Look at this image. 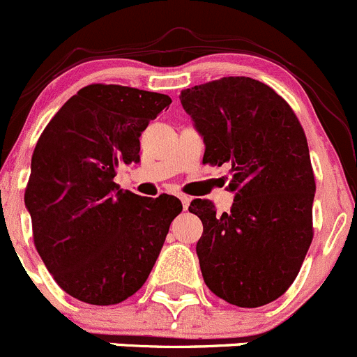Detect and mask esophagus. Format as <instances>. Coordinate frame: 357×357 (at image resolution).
Returning a JSON list of instances; mask_svg holds the SVG:
<instances>
[{"mask_svg":"<svg viewBox=\"0 0 357 357\" xmlns=\"http://www.w3.org/2000/svg\"><path fill=\"white\" fill-rule=\"evenodd\" d=\"M178 197H180V201H182L183 210H187V208H189V203H190V197L187 196V194H178Z\"/></svg>","mask_w":357,"mask_h":357,"instance_id":"34e87169","label":"esophagus"}]
</instances>
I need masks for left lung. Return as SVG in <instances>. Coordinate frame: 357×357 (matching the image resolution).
<instances>
[{"instance_id": "8db88e82", "label": "left lung", "mask_w": 357, "mask_h": 357, "mask_svg": "<svg viewBox=\"0 0 357 357\" xmlns=\"http://www.w3.org/2000/svg\"><path fill=\"white\" fill-rule=\"evenodd\" d=\"M180 102L203 137V163L232 174L231 211L208 199L189 206L203 222L204 283L232 305H266L290 288L312 241L316 182L302 125L273 88L245 76L187 88Z\"/></svg>"}]
</instances>
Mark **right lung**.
<instances>
[{
	"label": "right lung",
	"mask_w": 357,
	"mask_h": 357,
	"mask_svg": "<svg viewBox=\"0 0 357 357\" xmlns=\"http://www.w3.org/2000/svg\"><path fill=\"white\" fill-rule=\"evenodd\" d=\"M170 104L163 93L88 84L41 133L24 199L34 246L70 297L112 305L149 278L182 203L137 196L114 177L119 165L140 161L139 137Z\"/></svg>",
	"instance_id": "add662e5"
}]
</instances>
